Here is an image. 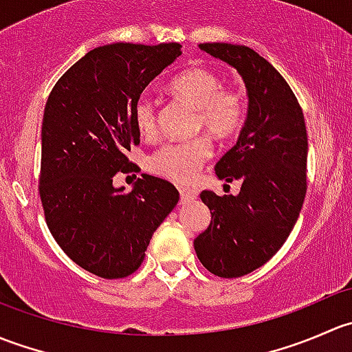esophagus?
<instances>
[{
    "mask_svg": "<svg viewBox=\"0 0 352 352\" xmlns=\"http://www.w3.org/2000/svg\"><path fill=\"white\" fill-rule=\"evenodd\" d=\"M197 197L196 189H180V201L182 202H190Z\"/></svg>",
    "mask_w": 352,
    "mask_h": 352,
    "instance_id": "34e87169",
    "label": "esophagus"
}]
</instances>
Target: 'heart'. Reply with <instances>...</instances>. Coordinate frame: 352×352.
Returning <instances> with one entry per match:
<instances>
[{"label": "heart", "instance_id": "heart-1", "mask_svg": "<svg viewBox=\"0 0 352 352\" xmlns=\"http://www.w3.org/2000/svg\"><path fill=\"white\" fill-rule=\"evenodd\" d=\"M173 94L196 105L194 127L206 129L219 140L232 138L243 126L247 97L239 88H226L225 81L209 67H190L173 78ZM133 122L141 136L151 138L158 131V109L148 95H141L133 105ZM212 144L206 136L177 141L160 148L150 156L151 172L175 184H187L211 158Z\"/></svg>", "mask_w": 352, "mask_h": 352}]
</instances>
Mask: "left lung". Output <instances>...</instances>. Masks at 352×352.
Here are the masks:
<instances>
[{
	"instance_id": "1",
	"label": "left lung",
	"mask_w": 352,
	"mask_h": 352,
	"mask_svg": "<svg viewBox=\"0 0 352 352\" xmlns=\"http://www.w3.org/2000/svg\"><path fill=\"white\" fill-rule=\"evenodd\" d=\"M199 47L242 74L248 113L235 146L214 166L239 196L202 190L211 223L194 240L201 264L219 278H240L264 265L286 242L307 194L308 138L303 110L278 69L247 45Z\"/></svg>"
}]
</instances>
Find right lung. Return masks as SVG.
<instances>
[{
	"label": "right lung",
	"mask_w": 352,
	"mask_h": 352,
	"mask_svg": "<svg viewBox=\"0 0 352 352\" xmlns=\"http://www.w3.org/2000/svg\"><path fill=\"white\" fill-rule=\"evenodd\" d=\"M180 44L100 45L58 80L42 119L38 194L45 223L65 254L104 279L133 274L155 230L179 202L165 179L143 173L131 192L113 175L138 168L133 105L179 56Z\"/></svg>",
	"instance_id": "right-lung-1"
}]
</instances>
